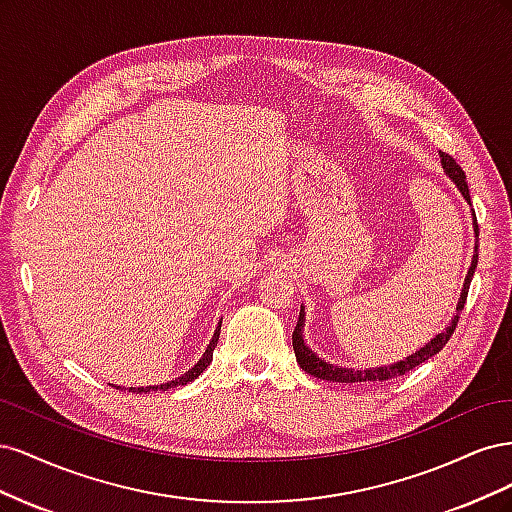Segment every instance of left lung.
I'll list each match as a JSON object with an SVG mask.
<instances>
[{"instance_id": "1", "label": "left lung", "mask_w": 512, "mask_h": 512, "mask_svg": "<svg viewBox=\"0 0 512 512\" xmlns=\"http://www.w3.org/2000/svg\"><path fill=\"white\" fill-rule=\"evenodd\" d=\"M440 162H442V168L446 177L451 179L457 190L461 192V196L468 200L470 203V190H468V181H466V173H463L461 166L448 156V153H440ZM472 226H474V237H478V224H476V215L472 211ZM476 262H478V245H474V256H472V265L468 269V275L466 280H463V288H461V294H459V301H457V314L453 316L451 324H446V329H442V333L433 335V339H429V342L418 348L416 352L408 354L406 359H401L397 363H391V365H382V367H365V369H352V367H342V365H333V363H327L324 359H320V356L309 348L305 344L303 339V327H305V307L301 305V312H299V322L297 327H294V333H292V348H294V356H297V363L301 365L303 371H307V374H312L320 380H329V382H344V384H371V382H382V380H391V378H397V376H404L406 371L418 367L421 363H425L427 359H431L433 354H438L448 339H451L457 322H459V312L463 309V305H466V297H468V288H470V282H472V275H474V269H476Z\"/></svg>"}]
</instances>
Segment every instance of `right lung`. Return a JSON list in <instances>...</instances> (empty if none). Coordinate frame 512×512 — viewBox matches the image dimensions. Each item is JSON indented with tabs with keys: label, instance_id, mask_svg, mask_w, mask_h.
I'll return each mask as SVG.
<instances>
[{
	"label": "right lung",
	"instance_id": "obj_1",
	"mask_svg": "<svg viewBox=\"0 0 512 512\" xmlns=\"http://www.w3.org/2000/svg\"><path fill=\"white\" fill-rule=\"evenodd\" d=\"M220 329H222V320L218 322V327H215V331H213V337H211V342H209L207 350L203 352V356H200V359H198V363H194V367H192V369H188V371H185V374H181L179 378H173V380L162 382V384H149V386H128L126 391H130V393L168 391V389H175V386H183V384H188V382L196 380V378H198L200 374H203V371L209 367V363L213 361V350H215V346H218V339H220ZM117 389H121V386H117Z\"/></svg>",
	"mask_w": 512,
	"mask_h": 512
}]
</instances>
